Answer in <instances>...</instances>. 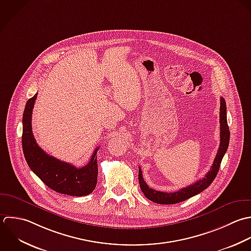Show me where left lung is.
<instances>
[{"label": "left lung", "instance_id": "1", "mask_svg": "<svg viewBox=\"0 0 251 251\" xmlns=\"http://www.w3.org/2000/svg\"><path fill=\"white\" fill-rule=\"evenodd\" d=\"M220 100H221L220 102V146H219L216 157L208 173L202 179L198 180L195 184H192L189 187L183 188L178 192L164 193V192H158L150 188L145 182L143 178L142 170L139 167V184L143 194L148 200L159 204H175V203L182 202L194 196L199 195L200 193H201L211 185V183L217 176V173L220 169L221 161L228 150L229 142H230V130L227 122L226 101L222 97Z\"/></svg>", "mask_w": 251, "mask_h": 251}]
</instances>
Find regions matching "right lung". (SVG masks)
I'll use <instances>...</instances> for the list:
<instances>
[{"label":"right lung","mask_w":251,"mask_h":251,"mask_svg":"<svg viewBox=\"0 0 251 251\" xmlns=\"http://www.w3.org/2000/svg\"><path fill=\"white\" fill-rule=\"evenodd\" d=\"M37 98L35 94L26 102L22 117V150L30 169L50 189L56 193L72 197L90 195L98 181L97 148L87 165L76 168L55 157L47 154L36 143L32 133V110Z\"/></svg>","instance_id":"obj_1"}]
</instances>
